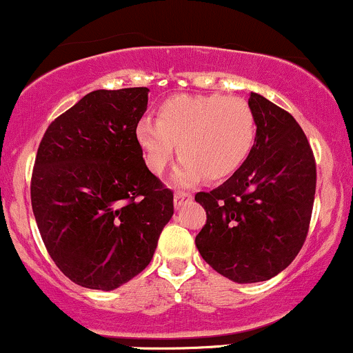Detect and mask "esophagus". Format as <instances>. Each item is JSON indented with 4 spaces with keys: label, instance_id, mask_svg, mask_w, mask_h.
Listing matches in <instances>:
<instances>
[{
    "label": "esophagus",
    "instance_id": "1",
    "mask_svg": "<svg viewBox=\"0 0 353 353\" xmlns=\"http://www.w3.org/2000/svg\"><path fill=\"white\" fill-rule=\"evenodd\" d=\"M189 201H192L191 192L179 191V192H176V194H174V204H176V208L184 206V204L189 203Z\"/></svg>",
    "mask_w": 353,
    "mask_h": 353
}]
</instances>
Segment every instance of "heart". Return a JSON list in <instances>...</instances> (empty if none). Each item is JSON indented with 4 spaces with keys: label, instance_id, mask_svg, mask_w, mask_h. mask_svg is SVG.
Segmentation results:
<instances>
[{
    "label": "heart",
    "instance_id": "heart-1",
    "mask_svg": "<svg viewBox=\"0 0 353 353\" xmlns=\"http://www.w3.org/2000/svg\"><path fill=\"white\" fill-rule=\"evenodd\" d=\"M135 141L150 172H165L179 150L174 179L194 184L204 176L221 181L243 168L256 142V117L241 97L174 95L157 108V119H141Z\"/></svg>",
    "mask_w": 353,
    "mask_h": 353
}]
</instances>
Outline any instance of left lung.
<instances>
[{"instance_id": "left-lung-1", "label": "left lung", "mask_w": 353, "mask_h": 353, "mask_svg": "<svg viewBox=\"0 0 353 353\" xmlns=\"http://www.w3.org/2000/svg\"><path fill=\"white\" fill-rule=\"evenodd\" d=\"M248 103L256 117L250 157L219 188L196 194L208 216L197 250L236 283L270 280L295 259L316 188L315 157L293 115L254 92Z\"/></svg>"}]
</instances>
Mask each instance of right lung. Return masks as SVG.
Segmentation results:
<instances>
[{"label":"right lung","mask_w":353,"mask_h":353,"mask_svg":"<svg viewBox=\"0 0 353 353\" xmlns=\"http://www.w3.org/2000/svg\"><path fill=\"white\" fill-rule=\"evenodd\" d=\"M149 88L95 90L48 125L32 208L48 254L73 283L119 288L154 256L174 194L147 169L135 125Z\"/></svg>","instance_id":"1"}]
</instances>
